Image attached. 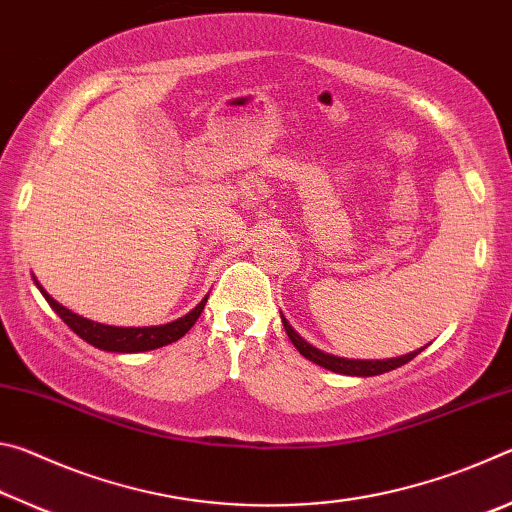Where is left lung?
<instances>
[{"mask_svg": "<svg viewBox=\"0 0 512 512\" xmlns=\"http://www.w3.org/2000/svg\"><path fill=\"white\" fill-rule=\"evenodd\" d=\"M282 323L284 329H287L291 343L296 345V350L302 354V357L318 363V366H323L327 370H334V372H341V375H354V377H372V375H381V372H388V370H395L404 366V363H409L411 359L418 357V354L424 350L420 348L418 352H411V354H404V357H397V359H384V361H359V359H341V357H334V354H325L320 352L314 345H309L302 336L296 332L289 325V320L282 316Z\"/></svg>", "mask_w": 512, "mask_h": 512, "instance_id": "obj_1", "label": "left lung"}]
</instances>
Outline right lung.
Returning a JSON list of instances; mask_svg holds the SVG:
<instances>
[{
    "mask_svg": "<svg viewBox=\"0 0 512 512\" xmlns=\"http://www.w3.org/2000/svg\"><path fill=\"white\" fill-rule=\"evenodd\" d=\"M36 287L49 302V307L65 320V325L72 329V332L79 334L83 341H88L90 345H94V348L108 350V352H146V350L162 348V345H169L173 341L183 339V336L189 332V329H192V325L198 320V316H201V311L205 309V302H207V298H203L192 311H189L187 316L173 320V323H167V325L112 327V325L94 323V320H88L83 316H76L74 311H69L67 307L58 305V302L51 298L45 289H42V284L38 280H36Z\"/></svg>",
    "mask_w": 512,
    "mask_h": 512,
    "instance_id": "right-lung-1",
    "label": "right lung"
}]
</instances>
